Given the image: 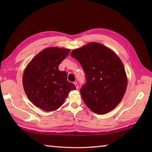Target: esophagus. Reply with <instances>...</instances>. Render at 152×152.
Returning a JSON list of instances; mask_svg holds the SVG:
<instances>
[{"mask_svg": "<svg viewBox=\"0 0 152 152\" xmlns=\"http://www.w3.org/2000/svg\"><path fill=\"white\" fill-rule=\"evenodd\" d=\"M74 86H76V88L78 89V83H77V82H74Z\"/></svg>", "mask_w": 152, "mask_h": 152, "instance_id": "esophagus-1", "label": "esophagus"}]
</instances>
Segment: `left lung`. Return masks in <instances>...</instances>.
I'll return each mask as SVG.
<instances>
[{
  "label": "left lung",
  "mask_w": 152,
  "mask_h": 152,
  "mask_svg": "<svg viewBox=\"0 0 152 152\" xmlns=\"http://www.w3.org/2000/svg\"><path fill=\"white\" fill-rule=\"evenodd\" d=\"M71 57L78 61L86 82L80 89L83 101L98 114H104L117 106L127 86L122 61L114 51L97 42L74 50Z\"/></svg>",
  "instance_id": "obj_1"
}]
</instances>
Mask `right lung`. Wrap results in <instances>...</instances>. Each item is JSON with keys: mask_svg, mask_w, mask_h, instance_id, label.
<instances>
[{"mask_svg": "<svg viewBox=\"0 0 152 152\" xmlns=\"http://www.w3.org/2000/svg\"><path fill=\"white\" fill-rule=\"evenodd\" d=\"M70 50L48 48L37 55L25 69L23 85L28 99L43 110H56L62 106L71 90L76 89L67 80V73L59 65Z\"/></svg>", "mask_w": 152, "mask_h": 152, "instance_id": "obj_1", "label": "right lung"}]
</instances>
